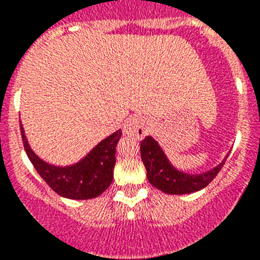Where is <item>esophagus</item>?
Returning a JSON list of instances; mask_svg holds the SVG:
<instances>
[{
	"label": "esophagus",
	"mask_w": 260,
	"mask_h": 260,
	"mask_svg": "<svg viewBox=\"0 0 260 260\" xmlns=\"http://www.w3.org/2000/svg\"><path fill=\"white\" fill-rule=\"evenodd\" d=\"M147 133V122L144 117L142 116H132L128 117L126 123L123 125V134L130 135V137L143 138Z\"/></svg>",
	"instance_id": "34e87169"
}]
</instances>
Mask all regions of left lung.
Returning a JSON list of instances; mask_svg holds the SVG:
<instances>
[{"label":"left lung","mask_w":260,"mask_h":260,"mask_svg":"<svg viewBox=\"0 0 260 260\" xmlns=\"http://www.w3.org/2000/svg\"><path fill=\"white\" fill-rule=\"evenodd\" d=\"M141 156L151 185L165 194L173 195L190 194L204 189L217 176L228 157L226 155L219 165L203 173H186L173 167L160 144L150 135L141 142Z\"/></svg>","instance_id":"left-lung-1"}]
</instances>
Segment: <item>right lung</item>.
Masks as SVG:
<instances>
[{
	"label": "right lung",
	"instance_id": "obj_1",
	"mask_svg": "<svg viewBox=\"0 0 260 260\" xmlns=\"http://www.w3.org/2000/svg\"><path fill=\"white\" fill-rule=\"evenodd\" d=\"M24 150L40 177L53 191L68 199L84 201L99 197L113 181L116 164V147L121 139V128L96 144L83 158L75 164L59 167L44 161L29 146L26 133L20 123Z\"/></svg>",
	"mask_w": 260,
	"mask_h": 260
}]
</instances>
